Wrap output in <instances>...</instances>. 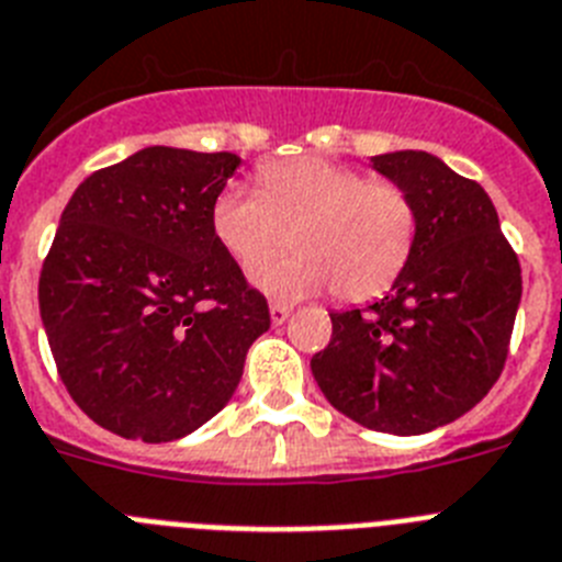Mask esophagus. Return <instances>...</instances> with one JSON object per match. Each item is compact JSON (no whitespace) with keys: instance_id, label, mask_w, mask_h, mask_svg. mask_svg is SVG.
I'll list each match as a JSON object with an SVG mask.
<instances>
[{"instance_id":"34e87169","label":"esophagus","mask_w":562,"mask_h":562,"mask_svg":"<svg viewBox=\"0 0 562 562\" xmlns=\"http://www.w3.org/2000/svg\"><path fill=\"white\" fill-rule=\"evenodd\" d=\"M289 317H291V305H285V303H271V323H273V325H282Z\"/></svg>"}]
</instances>
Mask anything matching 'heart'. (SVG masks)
<instances>
[{
	"instance_id": "heart-1",
	"label": "heart",
	"mask_w": 562,
	"mask_h": 562,
	"mask_svg": "<svg viewBox=\"0 0 562 562\" xmlns=\"http://www.w3.org/2000/svg\"><path fill=\"white\" fill-rule=\"evenodd\" d=\"M259 191L228 186L211 205V228L225 251L252 268L288 244L297 254L254 269L259 289L280 300L334 289L362 303L389 291L408 268L419 237L417 202L389 179L303 157L266 162Z\"/></svg>"
}]
</instances>
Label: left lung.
<instances>
[{"label": "left lung", "mask_w": 562, "mask_h": 562, "mask_svg": "<svg viewBox=\"0 0 562 562\" xmlns=\"http://www.w3.org/2000/svg\"><path fill=\"white\" fill-rule=\"evenodd\" d=\"M371 162L417 202V248L383 300L331 314V342L311 371L337 412L408 437L463 417L497 383L522 277L474 179L426 150Z\"/></svg>", "instance_id": "8db88e82"}]
</instances>
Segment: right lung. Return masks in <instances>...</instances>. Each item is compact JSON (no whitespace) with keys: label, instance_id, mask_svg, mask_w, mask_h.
<instances>
[{"label":"right lung","instance_id":"1","mask_svg":"<svg viewBox=\"0 0 562 562\" xmlns=\"http://www.w3.org/2000/svg\"><path fill=\"white\" fill-rule=\"evenodd\" d=\"M237 154L136 150L65 205L40 273L56 371L97 426L171 442L209 423L268 331L266 296L211 228Z\"/></svg>","mask_w":562,"mask_h":562}]
</instances>
